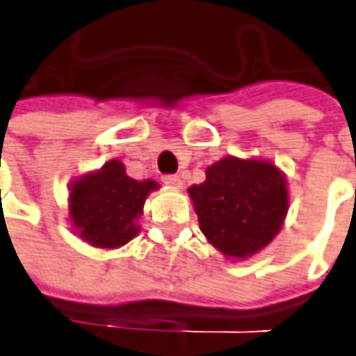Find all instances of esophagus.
I'll list each match as a JSON object with an SVG mask.
<instances>
[{"label": "esophagus", "instance_id": "obj_1", "mask_svg": "<svg viewBox=\"0 0 356 356\" xmlns=\"http://www.w3.org/2000/svg\"><path fill=\"white\" fill-rule=\"evenodd\" d=\"M163 183H165V185H168V187H171V188H183V181H181V177H179V175H165V177H163Z\"/></svg>", "mask_w": 356, "mask_h": 356}]
</instances>
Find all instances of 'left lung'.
Returning <instances> with one entry per match:
<instances>
[{"label": "left lung", "mask_w": 356, "mask_h": 356, "mask_svg": "<svg viewBox=\"0 0 356 356\" xmlns=\"http://www.w3.org/2000/svg\"><path fill=\"white\" fill-rule=\"evenodd\" d=\"M188 197L204 238L232 261L267 248L289 212L286 177L269 159L222 158Z\"/></svg>", "instance_id": "1"}]
</instances>
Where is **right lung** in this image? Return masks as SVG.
<instances>
[{"mask_svg": "<svg viewBox=\"0 0 356 356\" xmlns=\"http://www.w3.org/2000/svg\"><path fill=\"white\" fill-rule=\"evenodd\" d=\"M159 185L154 179L128 177L124 165L111 159L70 183V222L79 238L101 249L122 248L140 232L144 202Z\"/></svg>", "mask_w": 356, "mask_h": 356, "instance_id": "right-lung-1", "label": "right lung"}]
</instances>
